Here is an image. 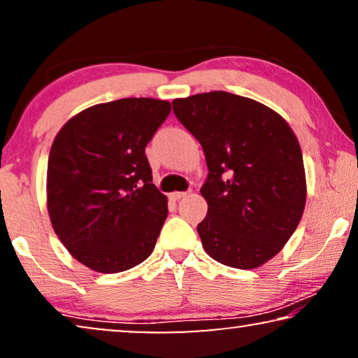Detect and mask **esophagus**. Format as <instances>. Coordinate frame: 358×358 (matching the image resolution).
Listing matches in <instances>:
<instances>
[{"instance_id": "esophagus-1", "label": "esophagus", "mask_w": 358, "mask_h": 358, "mask_svg": "<svg viewBox=\"0 0 358 358\" xmlns=\"http://www.w3.org/2000/svg\"><path fill=\"white\" fill-rule=\"evenodd\" d=\"M185 195H187V192H173L169 197L173 200H180L182 197H185Z\"/></svg>"}]
</instances>
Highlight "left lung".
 Returning a JSON list of instances; mask_svg holds the SVG:
<instances>
[{"instance_id": "1", "label": "left lung", "mask_w": 358, "mask_h": 358, "mask_svg": "<svg viewBox=\"0 0 358 358\" xmlns=\"http://www.w3.org/2000/svg\"><path fill=\"white\" fill-rule=\"evenodd\" d=\"M178 120L202 145L208 212L197 231L210 257L256 268L282 251L306 202L305 166L290 125L261 102L224 91L174 99Z\"/></svg>"}]
</instances>
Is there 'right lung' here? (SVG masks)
Segmentation results:
<instances>
[{"label":"right lung","mask_w":358,"mask_h":358,"mask_svg":"<svg viewBox=\"0 0 358 358\" xmlns=\"http://www.w3.org/2000/svg\"><path fill=\"white\" fill-rule=\"evenodd\" d=\"M168 101L127 97L92 106L62 127L47 168L52 227L76 261L102 273L138 266L153 252L168 199L153 184L146 145Z\"/></svg>","instance_id":"add662e5"}]
</instances>
